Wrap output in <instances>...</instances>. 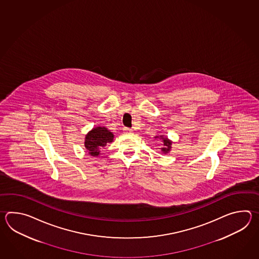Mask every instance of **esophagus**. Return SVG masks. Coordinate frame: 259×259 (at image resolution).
Listing matches in <instances>:
<instances>
[{"label":"esophagus","instance_id":"obj_1","mask_svg":"<svg viewBox=\"0 0 259 259\" xmlns=\"http://www.w3.org/2000/svg\"><path fill=\"white\" fill-rule=\"evenodd\" d=\"M123 131H124L125 133H132V130H131V128H127V127H124V130H123Z\"/></svg>","mask_w":259,"mask_h":259}]
</instances>
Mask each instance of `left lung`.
Segmentation results:
<instances>
[{"mask_svg":"<svg viewBox=\"0 0 259 259\" xmlns=\"http://www.w3.org/2000/svg\"><path fill=\"white\" fill-rule=\"evenodd\" d=\"M160 137L163 139V145H164V147L162 148V151L166 154L171 148V142L170 141H168L166 138H163V136H160Z\"/></svg>","mask_w":259,"mask_h":259,"instance_id":"obj_1","label":"left lung"}]
</instances>
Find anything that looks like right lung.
Returning a JSON list of instances; mask_svg holds the SVG:
<instances>
[{"instance_id": "right-lung-1", "label": "right lung", "mask_w": 259, "mask_h": 259, "mask_svg": "<svg viewBox=\"0 0 259 259\" xmlns=\"http://www.w3.org/2000/svg\"><path fill=\"white\" fill-rule=\"evenodd\" d=\"M114 135L105 127H98L89 132L85 138V147L89 151V154L97 156L100 150L104 148L106 143L113 142Z\"/></svg>"}]
</instances>
